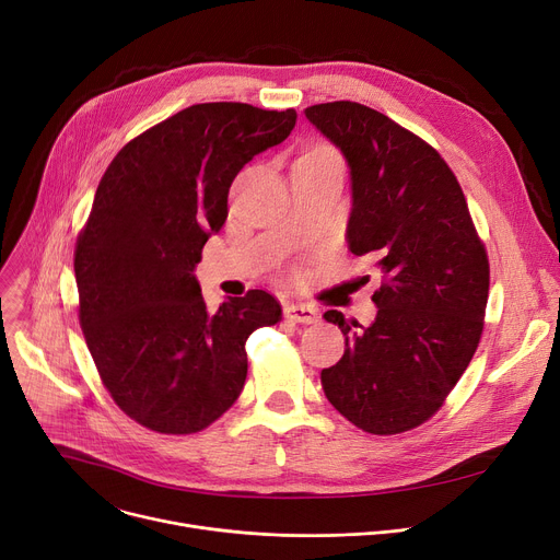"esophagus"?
I'll list each match as a JSON object with an SVG mask.
<instances>
[{"label":"esophagus","mask_w":560,"mask_h":560,"mask_svg":"<svg viewBox=\"0 0 560 560\" xmlns=\"http://www.w3.org/2000/svg\"><path fill=\"white\" fill-rule=\"evenodd\" d=\"M285 317L292 322L313 324L319 319V311L311 304H290V306H285Z\"/></svg>","instance_id":"34e87169"}]
</instances>
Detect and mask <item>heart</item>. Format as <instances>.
<instances>
[{"mask_svg": "<svg viewBox=\"0 0 560 560\" xmlns=\"http://www.w3.org/2000/svg\"><path fill=\"white\" fill-rule=\"evenodd\" d=\"M306 155H315V158H326V160H340L338 158V153L332 151V148H328V145H313L311 151L306 153Z\"/></svg>", "mask_w": 560, "mask_h": 560, "instance_id": "heart-1", "label": "heart"}]
</instances>
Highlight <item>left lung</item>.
Returning a JSON list of instances; mask_svg holds the SVG:
<instances>
[{"label": "left lung", "instance_id": "left-lung-1", "mask_svg": "<svg viewBox=\"0 0 560 560\" xmlns=\"http://www.w3.org/2000/svg\"><path fill=\"white\" fill-rule=\"evenodd\" d=\"M306 119L351 171L349 249L383 275L371 326L340 311L324 319L347 338L322 387L338 412L371 434L428 421L477 351L489 300V258L462 186L443 158L383 112L353 101L306 107Z\"/></svg>", "mask_w": 560, "mask_h": 560}]
</instances>
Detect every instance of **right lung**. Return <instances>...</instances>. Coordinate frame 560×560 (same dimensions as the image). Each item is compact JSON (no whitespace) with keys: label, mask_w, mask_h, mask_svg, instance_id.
<instances>
[{"label":"right lung","mask_w":560,"mask_h":560,"mask_svg":"<svg viewBox=\"0 0 560 560\" xmlns=\"http://www.w3.org/2000/svg\"><path fill=\"white\" fill-rule=\"evenodd\" d=\"M294 124V109L198 103L128 141L98 182L73 254L79 319L105 389L148 430L194 434L225 415L247 338L281 319L266 290L209 311L194 270L238 171Z\"/></svg>","instance_id":"obj_1"}]
</instances>
